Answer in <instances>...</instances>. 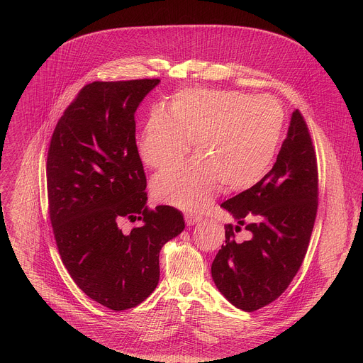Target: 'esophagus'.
<instances>
[{
    "instance_id": "1",
    "label": "esophagus",
    "mask_w": 363,
    "mask_h": 363,
    "mask_svg": "<svg viewBox=\"0 0 363 363\" xmlns=\"http://www.w3.org/2000/svg\"><path fill=\"white\" fill-rule=\"evenodd\" d=\"M184 219H186L187 226H193V225H196V223H199L201 220V218L199 215H194V213H186Z\"/></svg>"
}]
</instances>
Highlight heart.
Here are the masks:
<instances>
[{
	"instance_id": "b5f03b06",
	"label": "heart",
	"mask_w": 363,
	"mask_h": 363,
	"mask_svg": "<svg viewBox=\"0 0 363 363\" xmlns=\"http://www.w3.org/2000/svg\"><path fill=\"white\" fill-rule=\"evenodd\" d=\"M285 128V111L271 96L239 91L183 89L169 113L152 110L138 141L145 164L163 169L189 154L199 156L156 174L151 191L176 207H204L220 183L228 190L247 189L271 169Z\"/></svg>"
}]
</instances>
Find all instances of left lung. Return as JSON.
<instances>
[{"label": "left lung", "instance_id": "obj_1", "mask_svg": "<svg viewBox=\"0 0 363 363\" xmlns=\"http://www.w3.org/2000/svg\"><path fill=\"white\" fill-rule=\"evenodd\" d=\"M317 197L315 152L308 124L295 110L272 169L253 187L220 206L232 213L236 225L225 226V245L211 274L233 306L257 311L285 292L306 256ZM243 225L251 239L239 244L234 233Z\"/></svg>", "mask_w": 363, "mask_h": 363}]
</instances>
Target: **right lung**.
<instances>
[{
    "label": "right lung",
    "mask_w": 363,
    "mask_h": 363,
    "mask_svg": "<svg viewBox=\"0 0 363 363\" xmlns=\"http://www.w3.org/2000/svg\"><path fill=\"white\" fill-rule=\"evenodd\" d=\"M160 79L84 86L58 120L48 154L57 249L74 282L111 311L143 303L159 281V252L180 235L179 209L147 206L134 114ZM123 218L142 225L124 234Z\"/></svg>",
    "instance_id": "add662e5"
}]
</instances>
